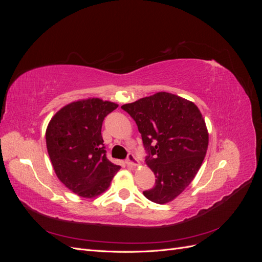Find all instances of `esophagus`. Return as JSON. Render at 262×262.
Masks as SVG:
<instances>
[{
	"instance_id": "34e87169",
	"label": "esophagus",
	"mask_w": 262,
	"mask_h": 262,
	"mask_svg": "<svg viewBox=\"0 0 262 262\" xmlns=\"http://www.w3.org/2000/svg\"><path fill=\"white\" fill-rule=\"evenodd\" d=\"M125 163L128 164L129 166H131V167H136V166H138V165H139L138 158H137L136 156H134L133 154H131V153L128 155V158H126Z\"/></svg>"
}]
</instances>
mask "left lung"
Here are the masks:
<instances>
[{
	"instance_id": "1",
	"label": "left lung",
	"mask_w": 262,
	"mask_h": 262,
	"mask_svg": "<svg viewBox=\"0 0 262 262\" xmlns=\"http://www.w3.org/2000/svg\"><path fill=\"white\" fill-rule=\"evenodd\" d=\"M136 121L155 186L143 191L158 204L172 201L190 185L207 153L209 133L192 101L161 92L121 106Z\"/></svg>"
}]
</instances>
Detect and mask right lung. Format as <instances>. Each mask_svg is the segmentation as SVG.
Here are the masks:
<instances>
[{"mask_svg":"<svg viewBox=\"0 0 262 262\" xmlns=\"http://www.w3.org/2000/svg\"><path fill=\"white\" fill-rule=\"evenodd\" d=\"M118 107L99 98L77 100L61 108L50 120L46 143L55 175L83 198L105 192L120 166L106 156L101 125Z\"/></svg>","mask_w":262,"mask_h":262,"instance_id":"right-lung-1","label":"right lung"}]
</instances>
